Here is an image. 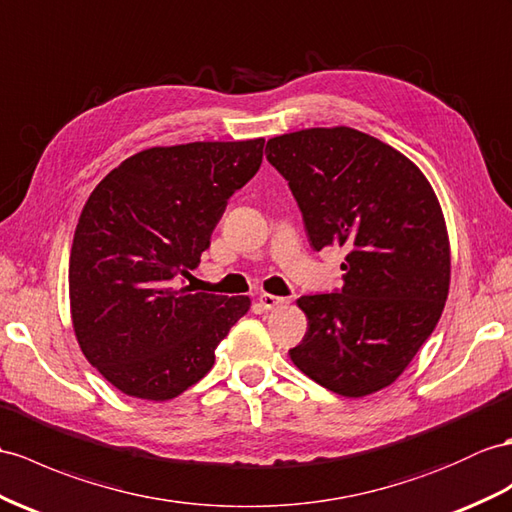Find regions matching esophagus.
I'll return each mask as SVG.
<instances>
[{
  "instance_id": "1",
  "label": "esophagus",
  "mask_w": 512,
  "mask_h": 512,
  "mask_svg": "<svg viewBox=\"0 0 512 512\" xmlns=\"http://www.w3.org/2000/svg\"><path fill=\"white\" fill-rule=\"evenodd\" d=\"M258 302H260V306H263L265 310H273V308H278V306H282L286 299L284 297H278V295H271V293H260L258 295Z\"/></svg>"
}]
</instances>
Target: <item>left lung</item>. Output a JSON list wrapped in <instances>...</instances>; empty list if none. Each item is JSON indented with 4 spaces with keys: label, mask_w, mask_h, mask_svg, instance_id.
<instances>
[{
    "label": "left lung",
    "mask_w": 512,
    "mask_h": 512,
    "mask_svg": "<svg viewBox=\"0 0 512 512\" xmlns=\"http://www.w3.org/2000/svg\"><path fill=\"white\" fill-rule=\"evenodd\" d=\"M313 249L343 247V289L297 299L308 317L291 360L343 397L397 380L441 319L450 241L426 176L404 154L352 128L267 141Z\"/></svg>",
    "instance_id": "obj_1"
}]
</instances>
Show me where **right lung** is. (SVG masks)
Here are the masks:
<instances>
[{
  "mask_svg": "<svg viewBox=\"0 0 512 512\" xmlns=\"http://www.w3.org/2000/svg\"><path fill=\"white\" fill-rule=\"evenodd\" d=\"M265 139L152 147L95 186L69 258L71 319L86 360L121 393L165 402L202 380L249 297L191 293L228 199Z\"/></svg>",
  "mask_w": 512,
  "mask_h": 512,
  "instance_id": "obj_1",
  "label": "right lung"
}]
</instances>
